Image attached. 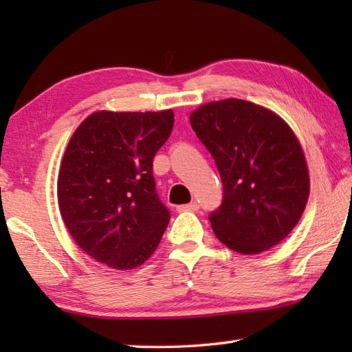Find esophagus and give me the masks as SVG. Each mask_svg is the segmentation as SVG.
<instances>
[{"label": "esophagus", "mask_w": 352, "mask_h": 352, "mask_svg": "<svg viewBox=\"0 0 352 352\" xmlns=\"http://www.w3.org/2000/svg\"><path fill=\"white\" fill-rule=\"evenodd\" d=\"M199 208H200V206H199V204H195V201H192V204L177 206V211H180V212H183V211H197Z\"/></svg>", "instance_id": "1"}]
</instances>
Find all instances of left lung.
I'll list each match as a JSON object with an SVG mask.
<instances>
[{
	"label": "left lung",
	"mask_w": 352,
	"mask_h": 352,
	"mask_svg": "<svg viewBox=\"0 0 352 352\" xmlns=\"http://www.w3.org/2000/svg\"><path fill=\"white\" fill-rule=\"evenodd\" d=\"M189 121L223 183L222 205L210 216L217 239L242 254H259L285 239L311 190L305 152L289 124L236 98L200 105Z\"/></svg>",
	"instance_id": "left-lung-1"
}]
</instances>
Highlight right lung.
<instances>
[{
  "label": "right lung",
  "instance_id": "add662e5",
  "mask_svg": "<svg viewBox=\"0 0 352 352\" xmlns=\"http://www.w3.org/2000/svg\"><path fill=\"white\" fill-rule=\"evenodd\" d=\"M174 111H94L65 148L57 201L74 242L116 270L144 264L170 214L152 175L155 153L168 141Z\"/></svg>",
  "mask_w": 352,
  "mask_h": 352
}]
</instances>
